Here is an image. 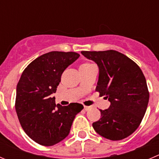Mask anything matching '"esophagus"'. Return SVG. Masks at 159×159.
Listing matches in <instances>:
<instances>
[{
	"label": "esophagus",
	"mask_w": 159,
	"mask_h": 159,
	"mask_svg": "<svg viewBox=\"0 0 159 159\" xmlns=\"http://www.w3.org/2000/svg\"><path fill=\"white\" fill-rule=\"evenodd\" d=\"M90 108H91V107L90 106H86V105H84V109H85L86 111H88V110H90Z\"/></svg>",
	"instance_id": "obj_1"
}]
</instances>
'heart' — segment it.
I'll return each mask as SVG.
<instances>
[{
	"mask_svg": "<svg viewBox=\"0 0 159 159\" xmlns=\"http://www.w3.org/2000/svg\"><path fill=\"white\" fill-rule=\"evenodd\" d=\"M90 65H93V64H91V63L87 62V63H84V64H83L82 66H90Z\"/></svg>",
	"mask_w": 159,
	"mask_h": 159,
	"instance_id": "heart-1",
	"label": "heart"
}]
</instances>
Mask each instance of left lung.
<instances>
[{
	"label": "left lung",
	"mask_w": 159,
	"mask_h": 159,
	"mask_svg": "<svg viewBox=\"0 0 159 159\" xmlns=\"http://www.w3.org/2000/svg\"><path fill=\"white\" fill-rule=\"evenodd\" d=\"M99 68L96 91L111 102L93 123L98 134L111 140L129 137L140 126L146 112L149 91L143 72L127 56L114 50L81 51Z\"/></svg>",
	"instance_id": "obj_1"
}]
</instances>
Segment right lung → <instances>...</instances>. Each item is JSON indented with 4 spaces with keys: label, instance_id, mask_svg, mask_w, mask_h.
Segmentation results:
<instances>
[{
    "label": "right lung",
    "instance_id": "add662e5",
    "mask_svg": "<svg viewBox=\"0 0 159 159\" xmlns=\"http://www.w3.org/2000/svg\"><path fill=\"white\" fill-rule=\"evenodd\" d=\"M78 53L51 51L33 60L24 69L16 88V110L25 134L43 146H52L69 134L75 115L84 105L55 104V93L65 69Z\"/></svg>",
    "mask_w": 159,
    "mask_h": 159
}]
</instances>
